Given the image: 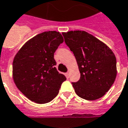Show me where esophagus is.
I'll list each match as a JSON object with an SVG mask.
<instances>
[{
  "instance_id": "esophagus-1",
  "label": "esophagus",
  "mask_w": 128,
  "mask_h": 128,
  "mask_svg": "<svg viewBox=\"0 0 128 128\" xmlns=\"http://www.w3.org/2000/svg\"><path fill=\"white\" fill-rule=\"evenodd\" d=\"M65 75H66V76L67 78H69V72H67L65 74Z\"/></svg>"
}]
</instances>
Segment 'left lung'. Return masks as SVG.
Returning <instances> with one entry per match:
<instances>
[{
    "mask_svg": "<svg viewBox=\"0 0 128 128\" xmlns=\"http://www.w3.org/2000/svg\"><path fill=\"white\" fill-rule=\"evenodd\" d=\"M64 41L76 58L80 79L72 82L81 98L95 100L109 90L117 75V61L112 50L86 31L63 32Z\"/></svg>",
    "mask_w": 128,
    "mask_h": 128,
    "instance_id": "left-lung-1",
    "label": "left lung"
}]
</instances>
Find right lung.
<instances>
[{"mask_svg": "<svg viewBox=\"0 0 128 128\" xmlns=\"http://www.w3.org/2000/svg\"><path fill=\"white\" fill-rule=\"evenodd\" d=\"M63 41L58 32H44L26 42L14 58V81L19 90L31 101L50 102L66 79L55 67L54 53Z\"/></svg>", "mask_w": 128, "mask_h": 128, "instance_id": "obj_1", "label": "right lung"}]
</instances>
